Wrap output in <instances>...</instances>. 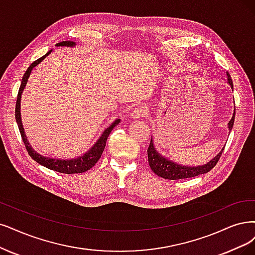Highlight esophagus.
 I'll return each mask as SVG.
<instances>
[{"label": "esophagus", "mask_w": 255, "mask_h": 255, "mask_svg": "<svg viewBox=\"0 0 255 255\" xmlns=\"http://www.w3.org/2000/svg\"><path fill=\"white\" fill-rule=\"evenodd\" d=\"M147 113H148V109L146 107L139 106L132 111V118L133 119H142L147 116Z\"/></svg>", "instance_id": "1"}]
</instances>
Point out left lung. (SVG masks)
<instances>
[{
    "label": "left lung",
    "instance_id": "obj_1",
    "mask_svg": "<svg viewBox=\"0 0 255 255\" xmlns=\"http://www.w3.org/2000/svg\"><path fill=\"white\" fill-rule=\"evenodd\" d=\"M227 75H228V83L231 86V88L233 89V83H232L230 74L228 72H227ZM234 118H235V109H234L233 117L228 124V128L230 131L234 124ZM223 151H224V148L218 155L213 157L209 163H207L205 165L196 166V167L182 166L159 154L158 151H156V149L154 148L153 139L151 138V140H150V145L147 150V153H148L149 166L156 175L161 176L163 178H167V180H182V178H189V177H193V176H197L200 174L209 172L211 169L218 164Z\"/></svg>",
    "mask_w": 255,
    "mask_h": 255
}]
</instances>
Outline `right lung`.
I'll return each instance as SVG.
<instances>
[{"label": "right lung", "mask_w": 255, "mask_h": 255, "mask_svg": "<svg viewBox=\"0 0 255 255\" xmlns=\"http://www.w3.org/2000/svg\"><path fill=\"white\" fill-rule=\"evenodd\" d=\"M74 45H75V43L71 42V41H63L61 43L56 44V46H67V47H73ZM52 50H49L45 55H43L42 58L34 61L29 66V67H28L26 72L24 73L20 89H18L17 98H16L15 120H16L18 130H20V133H21V136H22V139H23V142L25 144L27 151L36 163H39L40 165L50 169V170H54V171L65 173V174L82 173V172L89 170L90 168H92L94 165L97 164V162L99 161L103 151H104V149H105L107 138H108L110 132L112 131V129L119 124L121 120L118 119V120L113 122L107 129H105V131H104V132L102 133V135L97 140L96 144H94L86 153L81 155L80 157L72 158V159H59V158L46 157V156H43L39 153H36L34 150L31 148V146L29 145V142L27 140V137H26L25 132H24V128H23V125H22V120H21V111H20V109H21V97H22V92H23V90L26 86V84H27L28 78H29V75H30L31 70L33 69V67H35L37 64H40L46 58L47 55H49V53Z\"/></svg>", "instance_id": "add662e5"}]
</instances>
